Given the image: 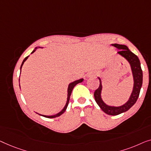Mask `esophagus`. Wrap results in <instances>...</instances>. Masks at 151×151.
Returning <instances> with one entry per match:
<instances>
[{"mask_svg":"<svg viewBox=\"0 0 151 151\" xmlns=\"http://www.w3.org/2000/svg\"><path fill=\"white\" fill-rule=\"evenodd\" d=\"M96 73L94 72V73H92L89 74L88 76H96Z\"/></svg>","mask_w":151,"mask_h":151,"instance_id":"1","label":"esophagus"}]
</instances>
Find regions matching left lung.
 Listing matches in <instances>:
<instances>
[{
  "mask_svg": "<svg viewBox=\"0 0 151 151\" xmlns=\"http://www.w3.org/2000/svg\"><path fill=\"white\" fill-rule=\"evenodd\" d=\"M112 46H115L120 50L118 52V54L124 57L127 61L130 63L131 67V70L133 73V79H134V86H133V92L129 98V101L120 107H111L109 106L104 103L101 99V91H102V83L101 78H99L100 85L99 87L96 89L94 92V99L96 103L101 107V109L108 115L110 116H116L125 112L130 109L134 104L136 103L137 99L139 95L140 90H141L142 86V70L140 65L139 59L137 55L133 53L128 47L125 45H121V44H114Z\"/></svg>",
  "mask_w": 151,
  "mask_h": 151,
  "instance_id": "left-lung-1",
  "label": "left lung"
}]
</instances>
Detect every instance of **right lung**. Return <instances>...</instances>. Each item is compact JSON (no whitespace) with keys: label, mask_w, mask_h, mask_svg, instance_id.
<instances>
[{"label":"right lung","mask_w":151,"mask_h":151,"mask_svg":"<svg viewBox=\"0 0 151 151\" xmlns=\"http://www.w3.org/2000/svg\"><path fill=\"white\" fill-rule=\"evenodd\" d=\"M35 49H37V48H35ZM35 50H34L32 52H31V53H33V52H35ZM28 57H29V56H27V57H25L24 60H23L22 63V65H21V66H20V70H21V68H22V65H23V63H24V61L27 60V58H28ZM20 73H21V71H20ZM83 81V78H81V79H79V80L75 81H74V82L71 83H70V84H69V86H68V99H67V102H66V104H65V105L64 108H63V109L62 110H61V111L60 112H59V113L57 114H55V115H54V116H44V115H40V114H39V115H40V116H44V117L48 118H53L58 117V116H60L61 115V114H63V113H64L65 110H66V108H67V107H68V103H69V101H70V95H71L72 91H73V88H74V87H75L76 84L79 83H81V82Z\"/></svg>","instance_id":"add662e5"}]
</instances>
